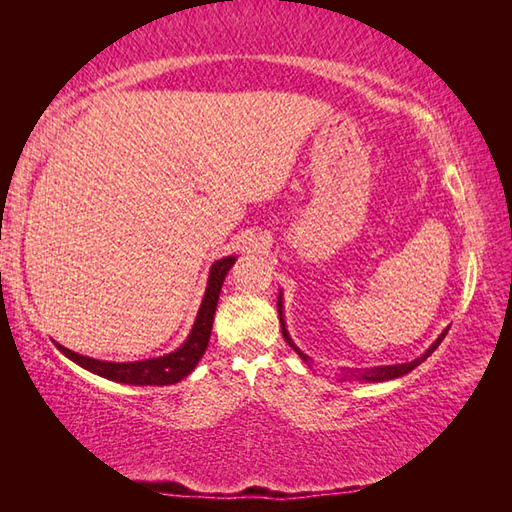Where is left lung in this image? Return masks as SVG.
Returning a JSON list of instances; mask_svg holds the SVG:
<instances>
[{"label":"left lung","instance_id":"obj_1","mask_svg":"<svg viewBox=\"0 0 512 512\" xmlns=\"http://www.w3.org/2000/svg\"><path fill=\"white\" fill-rule=\"evenodd\" d=\"M277 310H279V323H281V334H284V339H286V343L292 347V350H295L303 361H310V358L303 354L299 347L292 343V339H290V334H288V330H286V323H284V301H281V292H279V299H277ZM447 332H449V328L444 330L436 341H433V345L429 347L427 352H424L422 356H418L416 361H411V363H400V365H383V367H369V369H363V372H358V374H352L354 378H358V380H365V383H383V380H391V378H398V376H405V374H409L411 369H416L422 361H427V356H431L433 354V350H436V347L442 343V339L444 336H447Z\"/></svg>","mask_w":512,"mask_h":512}]
</instances>
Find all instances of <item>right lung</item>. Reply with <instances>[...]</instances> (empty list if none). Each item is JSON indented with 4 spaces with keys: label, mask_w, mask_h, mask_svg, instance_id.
Masks as SVG:
<instances>
[{
    "label": "right lung",
    "mask_w": 512,
    "mask_h": 512,
    "mask_svg": "<svg viewBox=\"0 0 512 512\" xmlns=\"http://www.w3.org/2000/svg\"><path fill=\"white\" fill-rule=\"evenodd\" d=\"M233 264H235V257H224V259H217V262L211 266L209 284H206V292L200 303L198 317H195V323L191 328V334L187 336V341H184L176 352L158 356V358H147V361L112 363V361H99V358L76 354L59 343L57 347L76 365H81L83 369H88V372L99 374L107 380H116V383H125V385L178 383V380H182L184 376H189L193 372L195 365L200 363L202 354L206 352V345H209V339H211L217 299H220L224 277L228 270L233 268Z\"/></svg>",
    "instance_id": "1"
}]
</instances>
